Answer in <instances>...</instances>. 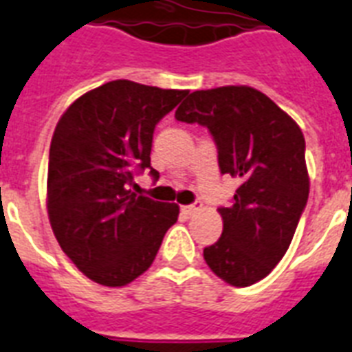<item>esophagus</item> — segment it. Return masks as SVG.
Wrapping results in <instances>:
<instances>
[{
	"label": "esophagus",
	"instance_id": "34e87169",
	"mask_svg": "<svg viewBox=\"0 0 352 352\" xmlns=\"http://www.w3.org/2000/svg\"><path fill=\"white\" fill-rule=\"evenodd\" d=\"M203 209V205L201 203H194V205H186V207H183V212L184 214H197L199 210Z\"/></svg>",
	"mask_w": 352,
	"mask_h": 352
}]
</instances>
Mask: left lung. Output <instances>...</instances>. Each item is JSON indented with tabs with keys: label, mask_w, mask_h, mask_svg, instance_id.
Instances as JSON below:
<instances>
[{
	"label": "left lung",
	"mask_w": 352,
	"mask_h": 352,
	"mask_svg": "<svg viewBox=\"0 0 352 352\" xmlns=\"http://www.w3.org/2000/svg\"><path fill=\"white\" fill-rule=\"evenodd\" d=\"M175 117L207 126L220 171L241 179L233 205L218 209L222 236L203 257L220 280L248 287L282 261L308 201L304 134L293 117L248 85L194 91Z\"/></svg>",
	"instance_id": "1"
}]
</instances>
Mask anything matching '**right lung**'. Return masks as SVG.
<instances>
[{"instance_id":"right-lung-1","label":"right lung","mask_w":352,"mask_h":352,"mask_svg":"<svg viewBox=\"0 0 352 352\" xmlns=\"http://www.w3.org/2000/svg\"><path fill=\"white\" fill-rule=\"evenodd\" d=\"M188 91L113 80L78 96L50 143L46 209L69 259L93 282L123 287L155 261L179 205L136 196L134 169H151L156 123Z\"/></svg>"}]
</instances>
